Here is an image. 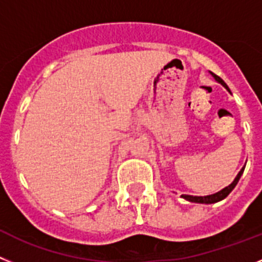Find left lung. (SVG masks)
I'll return each mask as SVG.
<instances>
[{
	"label": "left lung",
	"mask_w": 262,
	"mask_h": 262,
	"mask_svg": "<svg viewBox=\"0 0 262 262\" xmlns=\"http://www.w3.org/2000/svg\"><path fill=\"white\" fill-rule=\"evenodd\" d=\"M211 74H213V73H211ZM213 77L216 79V81L219 82V83H222L223 86H225L226 89H227V90L230 91V89H228V87H227V84H226L225 82L222 81V79L219 78L218 75L213 74ZM244 168H246V167H243V168L240 169V172H239V173H237V176H236V178H235V180L232 181V183H231L230 185H228V187H226L225 189H222V190H221V192L215 193V194L205 195V197H201V195L183 194V195H181V197H183V199H185V200H188V201H190V202H197V204H214V202L221 201V200L226 199V197H227V195L231 193V190H232L235 187H236L237 181H239V179H240V176H242V173H243V171H244Z\"/></svg>",
	"instance_id": "8db88e82"
}]
</instances>
